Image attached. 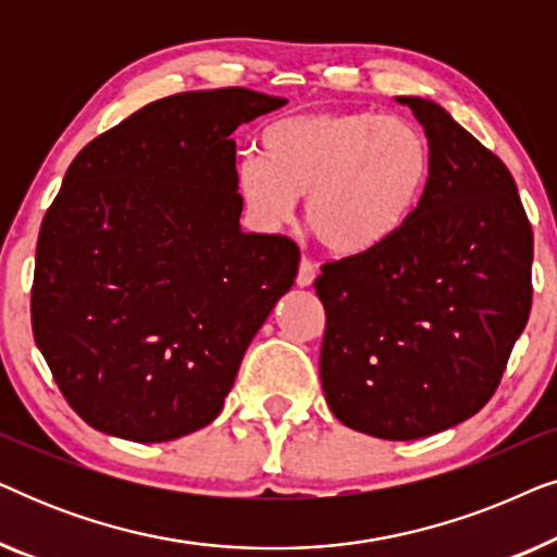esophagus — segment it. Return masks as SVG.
Masks as SVG:
<instances>
[{"mask_svg":"<svg viewBox=\"0 0 557 557\" xmlns=\"http://www.w3.org/2000/svg\"><path fill=\"white\" fill-rule=\"evenodd\" d=\"M317 276V265L309 261V258H301L299 273H296V286H311V281Z\"/></svg>","mask_w":557,"mask_h":557,"instance_id":"34e87169","label":"esophagus"}]
</instances>
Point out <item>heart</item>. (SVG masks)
<instances>
[{
	"instance_id": "obj_1",
	"label": "heart",
	"mask_w": 557,
	"mask_h": 557,
	"mask_svg": "<svg viewBox=\"0 0 557 557\" xmlns=\"http://www.w3.org/2000/svg\"><path fill=\"white\" fill-rule=\"evenodd\" d=\"M261 157L243 154L235 187L263 227L304 220L326 248L368 253L406 223L431 172L425 134L406 116L309 111L263 128Z\"/></svg>"
}]
</instances>
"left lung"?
<instances>
[{"label": "left lung", "instance_id": "obj_1", "mask_svg": "<svg viewBox=\"0 0 557 557\" xmlns=\"http://www.w3.org/2000/svg\"><path fill=\"white\" fill-rule=\"evenodd\" d=\"M431 172L406 223L368 253L322 265L324 398L349 429L431 436L497 391L532 307V227L505 162L438 103L400 96Z\"/></svg>", "mask_w": 557, "mask_h": 557}]
</instances>
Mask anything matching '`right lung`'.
<instances>
[{"mask_svg":"<svg viewBox=\"0 0 557 557\" xmlns=\"http://www.w3.org/2000/svg\"><path fill=\"white\" fill-rule=\"evenodd\" d=\"M286 106L248 88L159 98L67 166L35 253L33 334L75 413L157 444L223 410L299 248L243 233L235 141Z\"/></svg>","mask_w":557,"mask_h":557,"instance_id":"1","label":"right lung"}]
</instances>
